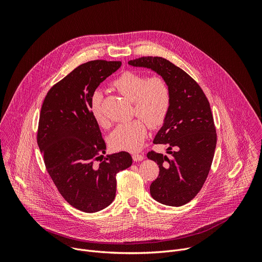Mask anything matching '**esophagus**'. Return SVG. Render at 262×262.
Returning <instances> with one entry per match:
<instances>
[{
    "mask_svg": "<svg viewBox=\"0 0 262 262\" xmlns=\"http://www.w3.org/2000/svg\"><path fill=\"white\" fill-rule=\"evenodd\" d=\"M144 159V156H142V155H139V154H134L133 155V160L135 161V162H140V161H142Z\"/></svg>",
    "mask_w": 262,
    "mask_h": 262,
    "instance_id": "esophagus-1",
    "label": "esophagus"
}]
</instances>
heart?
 I'll use <instances>...</instances> for the list:
<instances>
[{
  "label": "heart",
  "mask_w": 262,
  "mask_h": 262,
  "mask_svg": "<svg viewBox=\"0 0 262 262\" xmlns=\"http://www.w3.org/2000/svg\"><path fill=\"white\" fill-rule=\"evenodd\" d=\"M112 85L134 102V114L141 118L119 124L110 134L108 144L115 150L137 151L147 136V124L158 128L165 123L172 103L170 86L161 76L147 78L143 73L129 70L122 72ZM101 93L94 92L90 110L95 121L104 127L107 120L101 111Z\"/></svg>",
  "instance_id": "obj_1"
}]
</instances>
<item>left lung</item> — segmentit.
<instances>
[{
  "instance_id": "8db88e82",
  "label": "left lung",
  "mask_w": 262,
  "mask_h": 262,
  "mask_svg": "<svg viewBox=\"0 0 262 262\" xmlns=\"http://www.w3.org/2000/svg\"><path fill=\"white\" fill-rule=\"evenodd\" d=\"M128 64L157 71L170 86L171 108L154 140L169 146L170 157L151 150L147 158L160 168L150 184L152 198L165 205L181 206L200 192L213 160L216 133L209 101L192 77L164 58L141 57Z\"/></svg>"
}]
</instances>
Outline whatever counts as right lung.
Returning a JSON list of instances; mask_svg holds the SVG:
<instances>
[{
  "mask_svg": "<svg viewBox=\"0 0 262 262\" xmlns=\"http://www.w3.org/2000/svg\"><path fill=\"white\" fill-rule=\"evenodd\" d=\"M120 61L94 60L73 69L48 92L39 116L37 144L46 168L62 197L74 208L96 212L116 195V175L133 159L121 151L106 156L98 123L91 114V97Z\"/></svg>",
  "mask_w": 262,
  "mask_h": 262,
  "instance_id": "add662e5",
  "label": "right lung"
}]
</instances>
